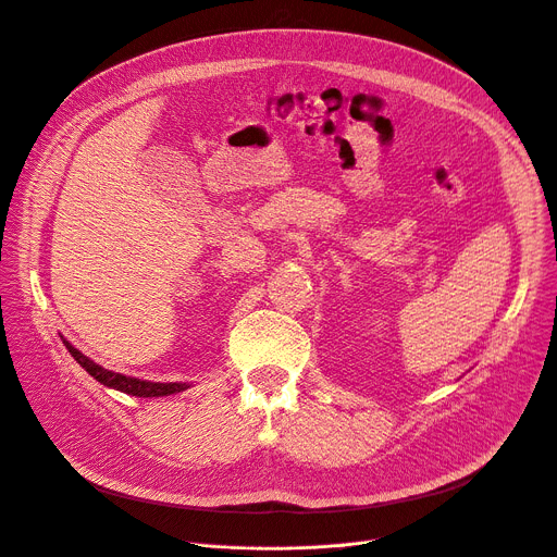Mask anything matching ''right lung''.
Segmentation results:
<instances>
[{
	"instance_id": "right-lung-1",
	"label": "right lung",
	"mask_w": 557,
	"mask_h": 557,
	"mask_svg": "<svg viewBox=\"0 0 557 557\" xmlns=\"http://www.w3.org/2000/svg\"><path fill=\"white\" fill-rule=\"evenodd\" d=\"M64 344H66L71 356L77 360V364L88 371V375H92L99 384L117 388V391H122V393L137 395V397H160V395H173V393H180V391L188 388L186 384H180V382H166V384H162V382H146V380H137V377H126V375H122V373H113V371H109V369H104V367L95 364V362L88 360L86 356H82V352H79L75 346H71L66 339H64Z\"/></svg>"
}]
</instances>
